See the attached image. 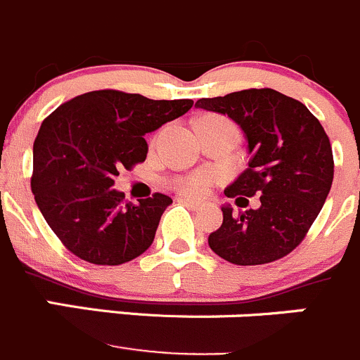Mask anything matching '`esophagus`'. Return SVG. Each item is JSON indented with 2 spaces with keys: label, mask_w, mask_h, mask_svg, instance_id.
<instances>
[{
  "label": "esophagus",
  "mask_w": 360,
  "mask_h": 360,
  "mask_svg": "<svg viewBox=\"0 0 360 360\" xmlns=\"http://www.w3.org/2000/svg\"><path fill=\"white\" fill-rule=\"evenodd\" d=\"M177 202H181V204H186V205H190V207H198V202H195L193 198H188V197H179L177 198Z\"/></svg>",
  "instance_id": "34e87169"
}]
</instances>
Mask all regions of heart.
<instances>
[{"label":"heart","instance_id":"heart-1","mask_svg":"<svg viewBox=\"0 0 360 360\" xmlns=\"http://www.w3.org/2000/svg\"><path fill=\"white\" fill-rule=\"evenodd\" d=\"M202 120L226 121V120H223V117H219V116H205V117H202ZM209 183H211V179H209L207 176H204V174H197V176H191V177H186V179L179 181V183H177V190H179L181 193H184V195H191V197H200V195L205 193Z\"/></svg>","mask_w":360,"mask_h":360}]
</instances>
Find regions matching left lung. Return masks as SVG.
Returning <instances> with one entry per match:
<instances>
[{"mask_svg":"<svg viewBox=\"0 0 360 360\" xmlns=\"http://www.w3.org/2000/svg\"><path fill=\"white\" fill-rule=\"evenodd\" d=\"M195 107L236 121L248 142V169L225 188L246 207L260 195L258 209L236 214L221 205L223 223L209 246L236 265H260L283 258L301 244L326 204L334 177L333 148L320 121L304 103L274 89H244Z\"/></svg>","mask_w":360,"mask_h":360,"instance_id":"left-lung-1","label":"left lung"}]
</instances>
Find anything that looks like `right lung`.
I'll use <instances>...</instances> for the list:
<instances>
[{
    "instance_id": "1",
    "label": "right lung",
    "mask_w": 360,
    "mask_h": 360,
    "mask_svg": "<svg viewBox=\"0 0 360 360\" xmlns=\"http://www.w3.org/2000/svg\"><path fill=\"white\" fill-rule=\"evenodd\" d=\"M193 100H149L102 89L59 105L41 123L33 144L31 190L52 232L75 257L120 265L155 240L172 198L155 193L139 204L114 190L120 170L148 156L144 135L177 120Z\"/></svg>"
}]
</instances>
